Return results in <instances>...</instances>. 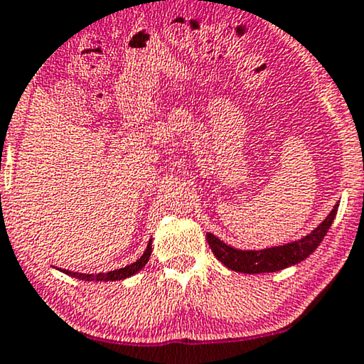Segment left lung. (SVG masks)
Segmentation results:
<instances>
[{"instance_id": "left-lung-1", "label": "left lung", "mask_w": 364, "mask_h": 364, "mask_svg": "<svg viewBox=\"0 0 364 364\" xmlns=\"http://www.w3.org/2000/svg\"><path fill=\"white\" fill-rule=\"evenodd\" d=\"M339 204L333 207V210L326 215V219L318 228L311 230L304 237L292 240V242L274 245L266 249H235L232 245L225 244L217 235L207 232V242H209L212 252L225 267L235 272L244 274H262V272H276L281 269L291 267L294 264L303 262L306 257L316 251V247L328 234L334 217H336Z\"/></svg>"}]
</instances>
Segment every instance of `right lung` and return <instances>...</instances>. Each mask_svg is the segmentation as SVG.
I'll return each mask as SVG.
<instances>
[{
	"label": "right lung",
	"mask_w": 364,
	"mask_h": 364,
	"mask_svg": "<svg viewBox=\"0 0 364 364\" xmlns=\"http://www.w3.org/2000/svg\"><path fill=\"white\" fill-rule=\"evenodd\" d=\"M150 254H152V239L149 240L147 249H145L144 254H141V256L136 259L135 262H132L125 267L115 269V271L98 272V274H82V272H72V271H68V269H60V271L65 272V274L75 277V279H80V281H122V279H127V277H132L139 271H141V267H145V264L149 262Z\"/></svg>",
	"instance_id": "right-lung-1"
}]
</instances>
